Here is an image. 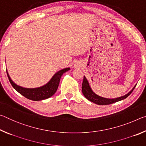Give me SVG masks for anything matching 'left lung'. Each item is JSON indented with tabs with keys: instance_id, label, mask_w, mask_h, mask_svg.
<instances>
[{
	"instance_id": "8db88e82",
	"label": "left lung",
	"mask_w": 146,
	"mask_h": 146,
	"mask_svg": "<svg viewBox=\"0 0 146 146\" xmlns=\"http://www.w3.org/2000/svg\"><path fill=\"white\" fill-rule=\"evenodd\" d=\"M136 86L137 85L135 86V87L132 89V90L130 92L126 94L125 95L123 96V97H118L117 98H113V99H110V98H103L97 95H96V94L92 91V90H91L90 84H89L88 81L87 79H86V76H84L83 82L82 85V91L84 96L88 100L91 101V102H92L98 105H108L111 104L118 102V101H120L126 98L128 96L133 92V91L134 90Z\"/></svg>"
}]
</instances>
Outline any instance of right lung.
<instances>
[{"label":"right lung","instance_id":"right-lung-1","mask_svg":"<svg viewBox=\"0 0 146 146\" xmlns=\"http://www.w3.org/2000/svg\"><path fill=\"white\" fill-rule=\"evenodd\" d=\"M70 70V68H68L58 71L57 73L55 74V75L53 76L50 81L48 83H47L46 85L40 88L33 89L24 88L17 86L11 80L8 73V71H6V72L9 82H10L11 86H13L15 90L18 91L22 95H23L24 97L28 98V99L38 101L46 99V98H48L51 97V96H53L57 90L62 75H63L64 73L66 72V71Z\"/></svg>","mask_w":146,"mask_h":146}]
</instances>
